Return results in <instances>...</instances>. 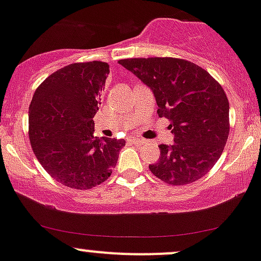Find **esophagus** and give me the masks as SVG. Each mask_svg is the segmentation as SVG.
<instances>
[{
  "label": "esophagus",
  "instance_id": "34e87169",
  "mask_svg": "<svg viewBox=\"0 0 261 261\" xmlns=\"http://www.w3.org/2000/svg\"><path fill=\"white\" fill-rule=\"evenodd\" d=\"M130 141L134 143V144H143V143H144L145 141L144 139H142V138H137V137H130Z\"/></svg>",
  "mask_w": 261,
  "mask_h": 261
}]
</instances>
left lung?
I'll use <instances>...</instances> for the list:
<instances>
[{
    "instance_id": "obj_1",
    "label": "left lung",
    "mask_w": 261,
    "mask_h": 261,
    "mask_svg": "<svg viewBox=\"0 0 261 261\" xmlns=\"http://www.w3.org/2000/svg\"><path fill=\"white\" fill-rule=\"evenodd\" d=\"M125 69L150 88L159 117L169 119L174 143L161 144L149 169L173 186L198 180L220 158L229 136L225 92L205 69L170 57L120 60Z\"/></svg>"
}]
</instances>
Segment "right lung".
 Masks as SVG:
<instances>
[{
    "mask_svg": "<svg viewBox=\"0 0 261 261\" xmlns=\"http://www.w3.org/2000/svg\"><path fill=\"white\" fill-rule=\"evenodd\" d=\"M109 73L93 61L58 69L36 89L30 106V142L47 173L63 186L91 189L111 176L125 141L93 136V117Z\"/></svg>",
    "mask_w": 261,
    "mask_h": 261,
    "instance_id": "1",
    "label": "right lung"
}]
</instances>
